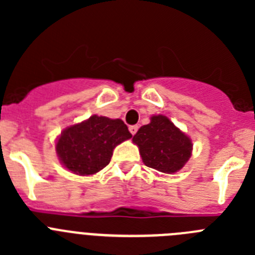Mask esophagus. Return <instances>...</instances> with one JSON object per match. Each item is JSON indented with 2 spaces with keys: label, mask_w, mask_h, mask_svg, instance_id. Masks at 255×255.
<instances>
[{
  "label": "esophagus",
  "mask_w": 255,
  "mask_h": 255,
  "mask_svg": "<svg viewBox=\"0 0 255 255\" xmlns=\"http://www.w3.org/2000/svg\"><path fill=\"white\" fill-rule=\"evenodd\" d=\"M138 129H139V128H138V125H131V126H130V128H129L130 132H131L132 135H135V132L138 131Z\"/></svg>",
  "instance_id": "1"
}]
</instances>
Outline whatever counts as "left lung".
Returning a JSON list of instances; mask_svg holds the SVG:
<instances>
[{
	"mask_svg": "<svg viewBox=\"0 0 255 255\" xmlns=\"http://www.w3.org/2000/svg\"><path fill=\"white\" fill-rule=\"evenodd\" d=\"M144 164L164 173L181 170L191 155L190 139L163 115L150 117L132 138Z\"/></svg>",
	"mask_w": 255,
	"mask_h": 255,
	"instance_id": "1",
	"label": "left lung"
}]
</instances>
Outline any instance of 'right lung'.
Listing matches in <instances>:
<instances>
[{"label": "right lung", "instance_id": "obj_1", "mask_svg": "<svg viewBox=\"0 0 255 255\" xmlns=\"http://www.w3.org/2000/svg\"><path fill=\"white\" fill-rule=\"evenodd\" d=\"M123 120L93 115L66 128L56 144L61 163L76 175H93L111 161L116 145L131 138Z\"/></svg>", "mask_w": 255, "mask_h": 255}]
</instances>
